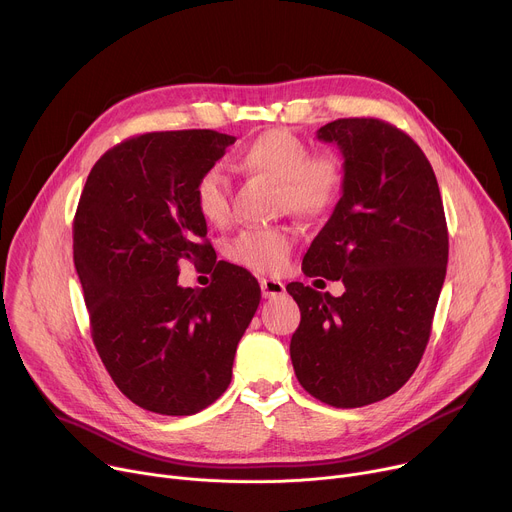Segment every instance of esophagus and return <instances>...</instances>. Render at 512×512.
<instances>
[{"label":"esophagus","mask_w":512,"mask_h":512,"mask_svg":"<svg viewBox=\"0 0 512 512\" xmlns=\"http://www.w3.org/2000/svg\"><path fill=\"white\" fill-rule=\"evenodd\" d=\"M260 289H262L264 299H276L280 295H285V285H282L280 280H274V278H262Z\"/></svg>","instance_id":"esophagus-1"}]
</instances>
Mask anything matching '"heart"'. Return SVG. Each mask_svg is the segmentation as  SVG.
Wrapping results in <instances>:
<instances>
[{"label": "heart", "instance_id": "b5f03b06", "mask_svg": "<svg viewBox=\"0 0 512 512\" xmlns=\"http://www.w3.org/2000/svg\"><path fill=\"white\" fill-rule=\"evenodd\" d=\"M248 173L268 177L280 187V207L315 217L333 207L342 191V166L329 154H311L305 140L289 130L272 128L256 136L240 154ZM195 207L213 225L232 217L230 183L217 166L207 168L195 183ZM295 236L289 227H248L227 244V256L256 272L285 270Z\"/></svg>", "mask_w": 512, "mask_h": 512}]
</instances>
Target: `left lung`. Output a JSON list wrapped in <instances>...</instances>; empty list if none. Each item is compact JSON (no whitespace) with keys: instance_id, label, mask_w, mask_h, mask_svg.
<instances>
[{"instance_id":"8db88e82","label":"left lung","mask_w":512,"mask_h":512,"mask_svg":"<svg viewBox=\"0 0 512 512\" xmlns=\"http://www.w3.org/2000/svg\"><path fill=\"white\" fill-rule=\"evenodd\" d=\"M344 154L342 199L303 258L344 295L287 285L301 309L291 360L325 405L356 409L399 390L429 342L447 268V223L433 168L415 140L376 118L317 130Z\"/></svg>"}]
</instances>
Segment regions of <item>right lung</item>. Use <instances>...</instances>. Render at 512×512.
Instances as JSON below:
<instances>
[{
  "mask_svg": "<svg viewBox=\"0 0 512 512\" xmlns=\"http://www.w3.org/2000/svg\"><path fill=\"white\" fill-rule=\"evenodd\" d=\"M236 142L213 130L150 132L91 168L73 221V258L91 337L111 380L158 415H195L232 382L258 280L217 262L195 183ZM211 263L207 290H183L178 264Z\"/></svg>",
  "mask_w": 512,
  "mask_h": 512,
  "instance_id": "right-lung-1",
  "label": "right lung"
}]
</instances>
